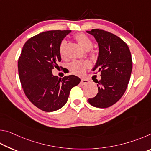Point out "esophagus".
<instances>
[{
    "mask_svg": "<svg viewBox=\"0 0 151 151\" xmlns=\"http://www.w3.org/2000/svg\"><path fill=\"white\" fill-rule=\"evenodd\" d=\"M88 83V81L87 79H85V78H82L81 81V85H87Z\"/></svg>",
    "mask_w": 151,
    "mask_h": 151,
    "instance_id": "1",
    "label": "esophagus"
}]
</instances>
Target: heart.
<instances>
[{
    "label": "heart",
    "mask_w": 151,
    "mask_h": 151,
    "mask_svg": "<svg viewBox=\"0 0 151 151\" xmlns=\"http://www.w3.org/2000/svg\"><path fill=\"white\" fill-rule=\"evenodd\" d=\"M75 39L76 42L78 43V45L85 50H89L93 47V43L92 40L89 38L88 36L80 33L75 36ZM66 46V42L63 41L59 45V54L61 57H63L65 56V48ZM90 66V63L88 61H78L75 60L73 62L70 63L68 65V68L71 73L77 75H81L85 73V70L86 68Z\"/></svg>",
    "instance_id": "heart-1"
}]
</instances>
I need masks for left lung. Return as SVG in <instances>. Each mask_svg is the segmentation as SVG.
I'll return each mask as SVG.
<instances>
[{
    "label": "left lung",
    "instance_id": "obj_1",
    "mask_svg": "<svg viewBox=\"0 0 151 151\" xmlns=\"http://www.w3.org/2000/svg\"><path fill=\"white\" fill-rule=\"evenodd\" d=\"M98 42L99 57L93 70L101 72L96 81L98 93L88 102L97 108H108L123 95L131 77L132 63L127 45L115 35L100 29L86 31Z\"/></svg>",
    "mask_w": 151,
    "mask_h": 151
}]
</instances>
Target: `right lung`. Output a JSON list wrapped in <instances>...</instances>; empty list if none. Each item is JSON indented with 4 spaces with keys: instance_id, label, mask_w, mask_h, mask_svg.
Returning <instances> with one entry per match:
<instances>
[{
    "instance_id": "1",
    "label": "right lung",
    "mask_w": 151,
    "mask_h": 151,
    "mask_svg": "<svg viewBox=\"0 0 151 151\" xmlns=\"http://www.w3.org/2000/svg\"><path fill=\"white\" fill-rule=\"evenodd\" d=\"M70 32H43L30 38L22 47L18 61L20 83L29 100L43 111L52 112L62 108L71 88L81 81L75 75L61 78L52 73L55 68H59V45Z\"/></svg>"
}]
</instances>
